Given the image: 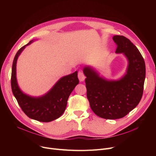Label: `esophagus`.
I'll use <instances>...</instances> for the list:
<instances>
[{"label":"esophagus","instance_id":"1","mask_svg":"<svg viewBox=\"0 0 156 156\" xmlns=\"http://www.w3.org/2000/svg\"><path fill=\"white\" fill-rule=\"evenodd\" d=\"M78 79L80 81H83L85 79V76L84 75V74L82 73V72H78Z\"/></svg>","mask_w":156,"mask_h":156}]
</instances>
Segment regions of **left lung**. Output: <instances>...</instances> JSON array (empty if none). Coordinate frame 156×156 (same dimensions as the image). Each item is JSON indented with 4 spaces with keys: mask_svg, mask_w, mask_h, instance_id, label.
Instances as JSON below:
<instances>
[{
    "mask_svg": "<svg viewBox=\"0 0 156 156\" xmlns=\"http://www.w3.org/2000/svg\"><path fill=\"white\" fill-rule=\"evenodd\" d=\"M118 47L116 54H122L128 61L125 75L118 80H108L90 66L83 69L87 96L93 112L102 118H123L140 102L145 78V64L136 47L124 36L112 37Z\"/></svg>",
    "mask_w": 156,
    "mask_h": 156,
    "instance_id": "1",
    "label": "left lung"
}]
</instances>
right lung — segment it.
<instances>
[{
    "label": "right lung",
    "mask_w": 156,
    "mask_h": 156,
    "mask_svg": "<svg viewBox=\"0 0 156 156\" xmlns=\"http://www.w3.org/2000/svg\"><path fill=\"white\" fill-rule=\"evenodd\" d=\"M32 40L16 53L12 63L11 88L14 96L26 115L40 122H50L59 118L66 108L68 100L75 87L79 83L78 71L61 78L51 89L43 95L33 97L20 89L16 78V64L18 57Z\"/></svg>",
    "instance_id": "1"
}]
</instances>
